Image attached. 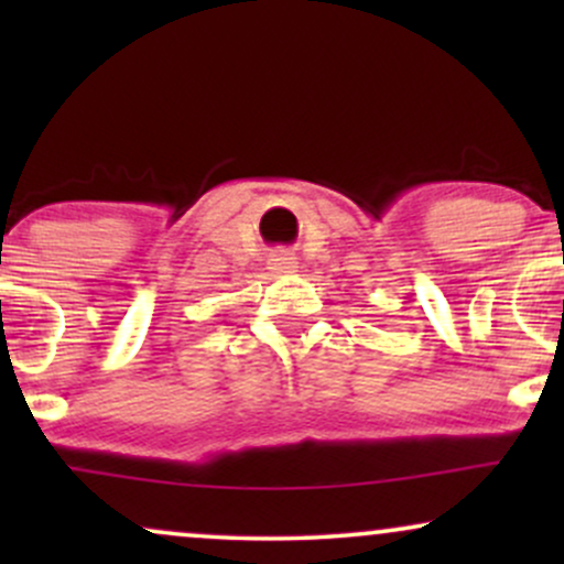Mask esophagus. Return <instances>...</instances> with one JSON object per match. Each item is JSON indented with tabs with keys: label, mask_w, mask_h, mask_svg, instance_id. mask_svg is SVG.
<instances>
[{
	"label": "esophagus",
	"mask_w": 564,
	"mask_h": 564,
	"mask_svg": "<svg viewBox=\"0 0 564 564\" xmlns=\"http://www.w3.org/2000/svg\"><path fill=\"white\" fill-rule=\"evenodd\" d=\"M273 268H275V273H291V270L296 268V257L278 254L275 260H273Z\"/></svg>",
	"instance_id": "esophagus-1"
}]
</instances>
